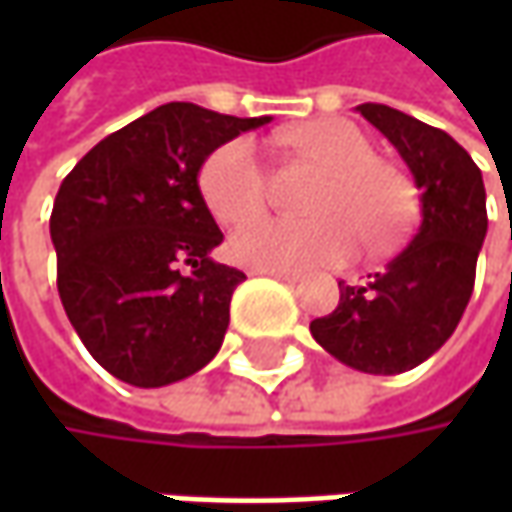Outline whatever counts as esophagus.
<instances>
[{
	"mask_svg": "<svg viewBox=\"0 0 512 512\" xmlns=\"http://www.w3.org/2000/svg\"><path fill=\"white\" fill-rule=\"evenodd\" d=\"M262 276H273V279H279V282H287V285H296L302 276L299 273H285V270H259Z\"/></svg>",
	"mask_w": 512,
	"mask_h": 512,
	"instance_id": "34e87169",
	"label": "esophagus"
}]
</instances>
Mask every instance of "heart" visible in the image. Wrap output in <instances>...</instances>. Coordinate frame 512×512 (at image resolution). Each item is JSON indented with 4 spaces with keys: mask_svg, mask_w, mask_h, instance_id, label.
Segmentation results:
<instances>
[{
    "mask_svg": "<svg viewBox=\"0 0 512 512\" xmlns=\"http://www.w3.org/2000/svg\"><path fill=\"white\" fill-rule=\"evenodd\" d=\"M285 142L325 165V176L307 199V210L316 216H267L239 227L227 242L236 265L302 273L344 262L356 247L353 232L373 250L402 236L413 213L410 185L402 170L373 156L370 139L353 122L310 119L285 130ZM199 190L222 225H239L262 213L267 173L256 145L239 136L213 150L199 170Z\"/></svg>",
    "mask_w": 512,
    "mask_h": 512,
    "instance_id": "1",
    "label": "heart"
}]
</instances>
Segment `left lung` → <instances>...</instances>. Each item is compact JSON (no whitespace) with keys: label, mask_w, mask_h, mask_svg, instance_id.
Listing matches in <instances>:
<instances>
[{"label":"left lung","mask_w":512,"mask_h":512,"mask_svg":"<svg viewBox=\"0 0 512 512\" xmlns=\"http://www.w3.org/2000/svg\"><path fill=\"white\" fill-rule=\"evenodd\" d=\"M359 113L387 136L419 187L422 219L402 253L364 285L339 282V307L310 322L333 359L373 376L427 362L462 319L487 236L482 170L439 128L364 102Z\"/></svg>","instance_id":"8db88e82"}]
</instances>
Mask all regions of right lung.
<instances>
[{"label":"right lung","instance_id":"add662e5","mask_svg":"<svg viewBox=\"0 0 512 512\" xmlns=\"http://www.w3.org/2000/svg\"><path fill=\"white\" fill-rule=\"evenodd\" d=\"M267 122L168 102L105 136L65 176L50 213L59 299L110 376L165 387L219 353L245 273L210 259L222 230L199 170Z\"/></svg>","mask_w":512,"mask_h":512}]
</instances>
